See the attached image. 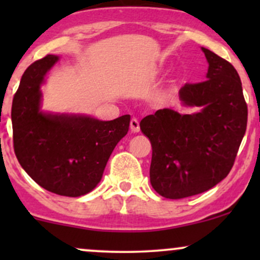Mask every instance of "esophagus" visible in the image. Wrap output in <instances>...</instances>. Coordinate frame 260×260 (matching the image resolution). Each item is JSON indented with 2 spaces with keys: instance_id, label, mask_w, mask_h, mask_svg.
<instances>
[{
  "instance_id": "1",
  "label": "esophagus",
  "mask_w": 260,
  "mask_h": 260,
  "mask_svg": "<svg viewBox=\"0 0 260 260\" xmlns=\"http://www.w3.org/2000/svg\"><path fill=\"white\" fill-rule=\"evenodd\" d=\"M129 127H131V131L134 133H138L140 131V127H139V121L137 120V118H132L131 120V123H129Z\"/></svg>"
}]
</instances>
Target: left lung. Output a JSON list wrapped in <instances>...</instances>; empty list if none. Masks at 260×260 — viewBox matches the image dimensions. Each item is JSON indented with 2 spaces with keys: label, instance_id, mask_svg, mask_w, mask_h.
<instances>
[{
  "label": "left lung",
  "instance_id": "8db88e82",
  "mask_svg": "<svg viewBox=\"0 0 260 260\" xmlns=\"http://www.w3.org/2000/svg\"><path fill=\"white\" fill-rule=\"evenodd\" d=\"M209 63L207 80L182 86L183 106L201 112L181 115L157 110L140 121L153 148L150 183L160 196L182 199L205 192L231 171L247 128L242 83L229 61L202 47Z\"/></svg>",
  "mask_w": 260,
  "mask_h": 260
}]
</instances>
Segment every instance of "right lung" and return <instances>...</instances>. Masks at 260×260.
Here are the masks:
<instances>
[{
    "instance_id": "add662e5",
    "label": "right lung",
    "mask_w": 260,
    "mask_h": 260,
    "mask_svg": "<svg viewBox=\"0 0 260 260\" xmlns=\"http://www.w3.org/2000/svg\"><path fill=\"white\" fill-rule=\"evenodd\" d=\"M58 57L47 55L25 70L12 103L14 153L39 186L64 197H80L96 187L131 116L99 121L86 116L40 111L45 74Z\"/></svg>"
}]
</instances>
